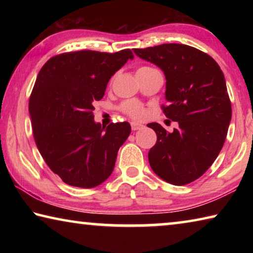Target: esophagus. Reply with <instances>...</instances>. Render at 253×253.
Instances as JSON below:
<instances>
[{
  "instance_id": "esophagus-1",
  "label": "esophagus",
  "mask_w": 253,
  "mask_h": 253,
  "mask_svg": "<svg viewBox=\"0 0 253 253\" xmlns=\"http://www.w3.org/2000/svg\"><path fill=\"white\" fill-rule=\"evenodd\" d=\"M130 126H131V129H132V130H138V129H140V128H143V125H142V124H139V123H135V122L130 123Z\"/></svg>"
}]
</instances>
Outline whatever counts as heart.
Wrapping results in <instances>:
<instances>
[{
  "label": "heart",
  "mask_w": 253,
  "mask_h": 253,
  "mask_svg": "<svg viewBox=\"0 0 253 253\" xmlns=\"http://www.w3.org/2000/svg\"><path fill=\"white\" fill-rule=\"evenodd\" d=\"M148 68V67H142ZM139 68V69H142ZM121 110L127 116H129L134 119H140L145 116V109L143 105L137 100H126L121 105Z\"/></svg>",
  "instance_id": "b5f03b06"
}]
</instances>
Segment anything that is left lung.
<instances>
[{
	"instance_id": "1",
	"label": "left lung",
	"mask_w": 253,
	"mask_h": 253,
	"mask_svg": "<svg viewBox=\"0 0 253 253\" xmlns=\"http://www.w3.org/2000/svg\"><path fill=\"white\" fill-rule=\"evenodd\" d=\"M134 52L164 71L168 105L162 109L178 123L173 132L148 124L157 135L148 152L149 165L168 183L185 185L202 176L223 147L232 116L224 75L212 57L186 44L164 43Z\"/></svg>"
}]
</instances>
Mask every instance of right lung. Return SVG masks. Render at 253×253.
<instances>
[{
    "instance_id": "obj_1",
    "label": "right lung",
    "mask_w": 253,
    "mask_h": 253,
    "mask_svg": "<svg viewBox=\"0 0 253 253\" xmlns=\"http://www.w3.org/2000/svg\"><path fill=\"white\" fill-rule=\"evenodd\" d=\"M132 58L129 49L81 50L54 55L41 68L29 101L34 142L46 165L68 185L91 188L113 173L131 128L127 122L101 127L93 122L92 104Z\"/></svg>"
}]
</instances>
